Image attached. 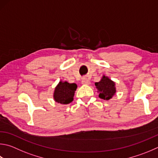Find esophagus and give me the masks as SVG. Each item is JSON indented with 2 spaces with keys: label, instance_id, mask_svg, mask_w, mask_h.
Instances as JSON below:
<instances>
[{
  "label": "esophagus",
  "instance_id": "esophagus-1",
  "mask_svg": "<svg viewBox=\"0 0 158 158\" xmlns=\"http://www.w3.org/2000/svg\"><path fill=\"white\" fill-rule=\"evenodd\" d=\"M81 83H82V84H84V85H89L90 84V81H89V80L87 78L84 77V78L82 79Z\"/></svg>",
  "mask_w": 158,
  "mask_h": 158
}]
</instances>
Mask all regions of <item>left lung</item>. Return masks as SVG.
Returning <instances> with one entry per match:
<instances>
[{
    "mask_svg": "<svg viewBox=\"0 0 158 158\" xmlns=\"http://www.w3.org/2000/svg\"><path fill=\"white\" fill-rule=\"evenodd\" d=\"M95 87L99 93V97L104 100H109L116 93L115 83L108 77L103 75L99 82H96Z\"/></svg>",
    "mask_w": 158,
    "mask_h": 158,
    "instance_id": "left-lung-1",
    "label": "left lung"
}]
</instances>
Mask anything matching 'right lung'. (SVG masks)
Returning <instances> with one entry per match:
<instances>
[{
  "label": "right lung",
  "instance_id": "add662e5",
  "mask_svg": "<svg viewBox=\"0 0 158 158\" xmlns=\"http://www.w3.org/2000/svg\"><path fill=\"white\" fill-rule=\"evenodd\" d=\"M76 84H70L68 81H60L54 88L53 98L61 104H68L73 101L74 93L77 90Z\"/></svg>",
  "mask_w": 158,
  "mask_h": 158
}]
</instances>
